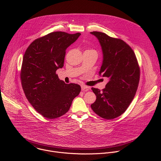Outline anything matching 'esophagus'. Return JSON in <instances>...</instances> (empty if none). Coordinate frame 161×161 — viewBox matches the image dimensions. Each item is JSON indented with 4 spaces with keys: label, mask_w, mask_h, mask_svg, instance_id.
<instances>
[{
    "label": "esophagus",
    "mask_w": 161,
    "mask_h": 161,
    "mask_svg": "<svg viewBox=\"0 0 161 161\" xmlns=\"http://www.w3.org/2000/svg\"><path fill=\"white\" fill-rule=\"evenodd\" d=\"M81 90H85V91H88V90H90V87L88 86H86L85 85H82L81 86Z\"/></svg>",
    "instance_id": "obj_1"
}]
</instances>
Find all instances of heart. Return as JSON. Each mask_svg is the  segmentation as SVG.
Listing matches in <instances>:
<instances>
[{"label": "heart", "instance_id": "b5f03b06", "mask_svg": "<svg viewBox=\"0 0 161 161\" xmlns=\"http://www.w3.org/2000/svg\"><path fill=\"white\" fill-rule=\"evenodd\" d=\"M91 50V51H94V50ZM95 52V51H94Z\"/></svg>", "mask_w": 161, "mask_h": 161}]
</instances>
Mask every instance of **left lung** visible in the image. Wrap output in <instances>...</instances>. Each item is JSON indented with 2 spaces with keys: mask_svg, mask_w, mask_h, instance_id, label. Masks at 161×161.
<instances>
[{
  "mask_svg": "<svg viewBox=\"0 0 161 161\" xmlns=\"http://www.w3.org/2000/svg\"><path fill=\"white\" fill-rule=\"evenodd\" d=\"M90 33L98 39L103 53L99 74L109 79L102 90L92 88L96 100L91 108L99 117L113 119L123 114L134 99L140 81V66L125 41L101 32Z\"/></svg>",
  "mask_w": 161,
  "mask_h": 161,
  "instance_id": "left-lung-1",
  "label": "left lung"
}]
</instances>
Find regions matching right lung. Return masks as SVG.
Here are the masks:
<instances>
[{
	"mask_svg": "<svg viewBox=\"0 0 161 161\" xmlns=\"http://www.w3.org/2000/svg\"><path fill=\"white\" fill-rule=\"evenodd\" d=\"M80 35L51 32L35 39L25 52L20 71L22 88L29 102L45 118L64 115L80 92L79 85L65 84L56 74L64 66L67 48Z\"/></svg>",
	"mask_w": 161,
	"mask_h": 161,
	"instance_id": "obj_1",
	"label": "right lung"
}]
</instances>
